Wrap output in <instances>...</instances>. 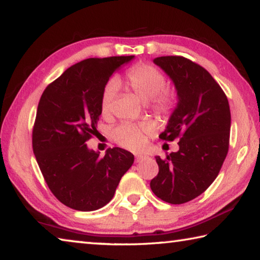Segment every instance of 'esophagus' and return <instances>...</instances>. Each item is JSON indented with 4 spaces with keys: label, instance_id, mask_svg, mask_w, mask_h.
<instances>
[{
    "label": "esophagus",
    "instance_id": "1",
    "mask_svg": "<svg viewBox=\"0 0 260 260\" xmlns=\"http://www.w3.org/2000/svg\"><path fill=\"white\" fill-rule=\"evenodd\" d=\"M147 156H144V155H138V156H135V162H139V161H142V160H144V159H147Z\"/></svg>",
    "mask_w": 260,
    "mask_h": 260
}]
</instances>
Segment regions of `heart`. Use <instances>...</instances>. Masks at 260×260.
<instances>
[{
	"mask_svg": "<svg viewBox=\"0 0 260 260\" xmlns=\"http://www.w3.org/2000/svg\"><path fill=\"white\" fill-rule=\"evenodd\" d=\"M127 85L133 93L141 100L149 101V108L162 119H169L177 105L175 93L166 88V79L160 70L146 63L133 65L126 72ZM118 83L111 80L104 87L101 98V111L103 114H109L111 111L112 102L117 94ZM150 133L148 125L121 124L112 132L113 140L122 148L129 150H139L146 142V136Z\"/></svg>",
	"mask_w": 260,
	"mask_h": 260,
	"instance_id": "b5f03b06",
	"label": "heart"
}]
</instances>
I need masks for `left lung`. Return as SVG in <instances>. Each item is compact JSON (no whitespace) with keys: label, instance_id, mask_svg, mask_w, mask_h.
<instances>
[{"label":"left lung","instance_id":"left-lung-1","mask_svg":"<svg viewBox=\"0 0 260 260\" xmlns=\"http://www.w3.org/2000/svg\"><path fill=\"white\" fill-rule=\"evenodd\" d=\"M153 61L172 79L179 98L159 139H179V150L156 157L159 172L150 188L166 203L183 204L204 192L221 170L230 149V104L219 83L195 61L183 56Z\"/></svg>","mask_w":260,"mask_h":260}]
</instances>
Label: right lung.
<instances>
[{
    "label": "right lung",
    "mask_w": 260,
    "mask_h": 260,
    "mask_svg": "<svg viewBox=\"0 0 260 260\" xmlns=\"http://www.w3.org/2000/svg\"><path fill=\"white\" fill-rule=\"evenodd\" d=\"M133 57L81 60L42 93L32 132L33 152L50 191L73 210L107 205L134 161L133 153L124 149L109 148L101 157L86 144L99 134L101 98L109 78Z\"/></svg>",
    "instance_id": "obj_1"
}]
</instances>
